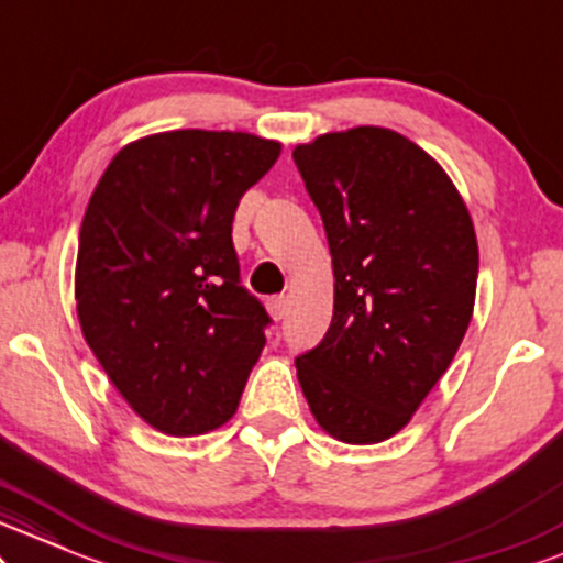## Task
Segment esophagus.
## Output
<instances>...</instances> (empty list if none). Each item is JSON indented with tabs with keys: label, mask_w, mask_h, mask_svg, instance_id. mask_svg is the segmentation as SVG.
<instances>
[{
	"label": "esophagus",
	"mask_w": 563,
	"mask_h": 563,
	"mask_svg": "<svg viewBox=\"0 0 563 563\" xmlns=\"http://www.w3.org/2000/svg\"><path fill=\"white\" fill-rule=\"evenodd\" d=\"M287 308H289V302H287V297H271L268 300V313L274 316L276 321H282L284 316H287Z\"/></svg>",
	"instance_id": "34e87169"
}]
</instances>
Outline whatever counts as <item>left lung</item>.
<instances>
[{
	"label": "left lung",
	"instance_id": "obj_1",
	"mask_svg": "<svg viewBox=\"0 0 563 563\" xmlns=\"http://www.w3.org/2000/svg\"><path fill=\"white\" fill-rule=\"evenodd\" d=\"M292 157L334 266L332 327L297 355V379L332 438L372 445L451 366L472 321L477 236L445 170L395 131L361 125Z\"/></svg>",
	"mask_w": 563,
	"mask_h": 563
}]
</instances>
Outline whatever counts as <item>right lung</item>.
<instances>
[{
	"instance_id": "obj_1",
	"label": "right lung",
	"mask_w": 563,
	"mask_h": 563,
	"mask_svg": "<svg viewBox=\"0 0 563 563\" xmlns=\"http://www.w3.org/2000/svg\"><path fill=\"white\" fill-rule=\"evenodd\" d=\"M279 152L240 131L139 139L86 208L78 321L118 393L165 434L227 424L266 345L271 316L242 287L231 223Z\"/></svg>"
}]
</instances>
